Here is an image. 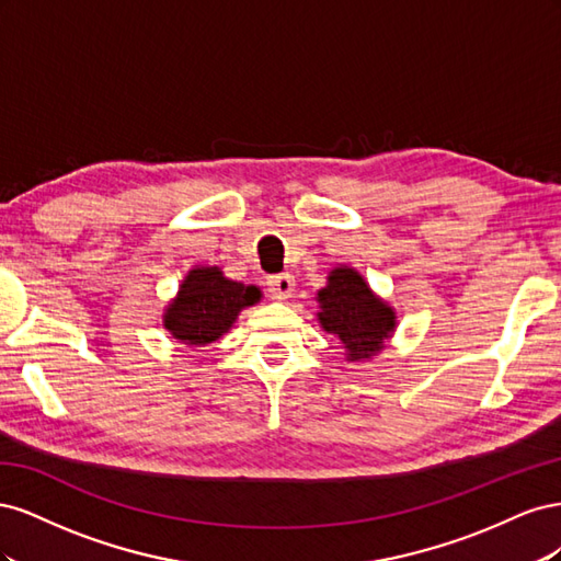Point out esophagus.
<instances>
[{
    "label": "esophagus",
    "mask_w": 561,
    "mask_h": 561,
    "mask_svg": "<svg viewBox=\"0 0 561 561\" xmlns=\"http://www.w3.org/2000/svg\"><path fill=\"white\" fill-rule=\"evenodd\" d=\"M266 287H268V293L274 295V299H287V297L295 293V278L290 274L268 276Z\"/></svg>",
    "instance_id": "1"
}]
</instances>
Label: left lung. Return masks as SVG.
Masks as SVG:
<instances>
[{"label":"left lung","mask_w":561,"mask_h":561,"mask_svg":"<svg viewBox=\"0 0 561 561\" xmlns=\"http://www.w3.org/2000/svg\"><path fill=\"white\" fill-rule=\"evenodd\" d=\"M320 325L336 334L348 348V360L369 358L383 348L393 332L396 316L381 299L371 295L367 283L353 268H334L328 287L318 293Z\"/></svg>","instance_id":"1"}]
</instances>
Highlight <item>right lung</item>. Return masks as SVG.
<instances>
[{
	"label": "right lung",
	"mask_w": 561,
	"mask_h": 561,
	"mask_svg": "<svg viewBox=\"0 0 561 561\" xmlns=\"http://www.w3.org/2000/svg\"><path fill=\"white\" fill-rule=\"evenodd\" d=\"M260 297L257 287L227 280L215 266L194 268L168 307L165 328L184 344L208 346L233 325L241 309L252 307Z\"/></svg>",
	"instance_id": "add662e5"
}]
</instances>
